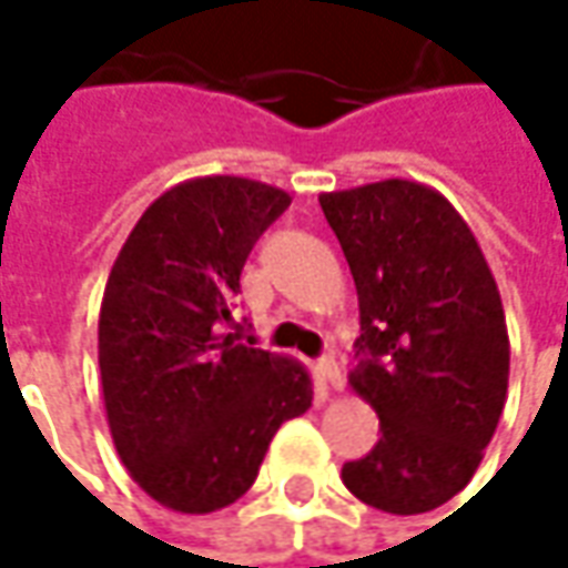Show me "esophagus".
I'll return each instance as SVG.
<instances>
[{
  "mask_svg": "<svg viewBox=\"0 0 568 568\" xmlns=\"http://www.w3.org/2000/svg\"><path fill=\"white\" fill-rule=\"evenodd\" d=\"M317 372H321V378H324L327 387H333V390L343 387V375H339V365H336V358L333 356L321 358V362H317Z\"/></svg>",
  "mask_w": 568,
  "mask_h": 568,
  "instance_id": "obj_1",
  "label": "esophagus"
}]
</instances>
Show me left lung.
Returning <instances> with one entry per match:
<instances>
[{
  "mask_svg": "<svg viewBox=\"0 0 568 568\" xmlns=\"http://www.w3.org/2000/svg\"><path fill=\"white\" fill-rule=\"evenodd\" d=\"M358 292L349 384L382 419L378 445L343 464L365 506L419 515L477 474L508 390L496 280L457 210L426 184L378 181L321 193Z\"/></svg>",
  "mask_w": 568,
  "mask_h": 568,
  "instance_id": "1",
  "label": "left lung"
}]
</instances>
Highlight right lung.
Returning a JSON list of instances; mask_svg holds the SVG:
<instances>
[{
  "mask_svg": "<svg viewBox=\"0 0 568 568\" xmlns=\"http://www.w3.org/2000/svg\"><path fill=\"white\" fill-rule=\"evenodd\" d=\"M288 203L247 178H193L142 212L113 260L98 321L108 426L130 477L164 508L232 506L276 429L311 407L305 365L222 333L244 260Z\"/></svg>",
  "mask_w": 568,
  "mask_h": 568,
  "instance_id": "obj_1",
  "label": "right lung"
}]
</instances>
